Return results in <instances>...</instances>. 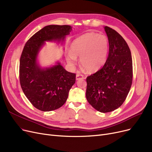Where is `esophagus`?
Segmentation results:
<instances>
[{"label":"esophagus","mask_w":152,"mask_h":152,"mask_svg":"<svg viewBox=\"0 0 152 152\" xmlns=\"http://www.w3.org/2000/svg\"><path fill=\"white\" fill-rule=\"evenodd\" d=\"M84 76L83 75H81V74H77L76 75V80H81V79H84Z\"/></svg>","instance_id":"obj_1"}]
</instances>
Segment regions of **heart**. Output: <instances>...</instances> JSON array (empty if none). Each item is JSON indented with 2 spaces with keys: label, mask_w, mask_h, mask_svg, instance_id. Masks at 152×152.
Returning a JSON list of instances; mask_svg holds the SVG:
<instances>
[{
  "label": "heart",
  "mask_w": 152,
  "mask_h": 152,
  "mask_svg": "<svg viewBox=\"0 0 152 152\" xmlns=\"http://www.w3.org/2000/svg\"><path fill=\"white\" fill-rule=\"evenodd\" d=\"M109 50L108 39L106 36L87 32L72 41L71 53L67 55V63L73 65L76 57L80 64L89 72L98 71L105 63Z\"/></svg>",
  "instance_id": "obj_1"
}]
</instances>
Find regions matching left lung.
Returning a JSON list of instances; mask_svg holds the SVG:
<instances>
[{
    "label": "left lung",
    "mask_w": 152,
    "mask_h": 152,
    "mask_svg": "<svg viewBox=\"0 0 152 152\" xmlns=\"http://www.w3.org/2000/svg\"><path fill=\"white\" fill-rule=\"evenodd\" d=\"M109 53L103 67L86 78V96L97 111L108 113L118 108L125 102L133 80L130 49L122 36L105 26Z\"/></svg>",
    "instance_id": "8db88e82"
}]
</instances>
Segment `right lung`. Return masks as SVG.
Segmentation results:
<instances>
[{"label": "right lung", "mask_w": 152, "mask_h": 152, "mask_svg": "<svg viewBox=\"0 0 152 152\" xmlns=\"http://www.w3.org/2000/svg\"><path fill=\"white\" fill-rule=\"evenodd\" d=\"M72 31L67 25H49L34 34L26 42L20 56V83L31 104L42 111L58 109L66 102L70 89L76 81V74L67 71L59 62L42 67L37 56L45 42H63Z\"/></svg>", "instance_id": "add662e5"}]
</instances>
